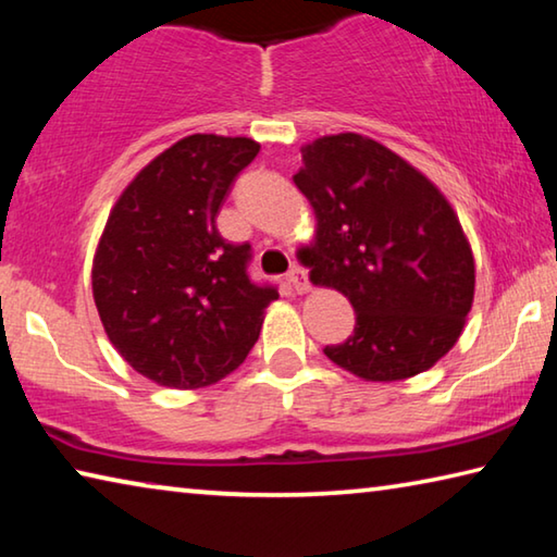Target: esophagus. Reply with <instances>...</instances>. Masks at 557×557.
<instances>
[{"mask_svg": "<svg viewBox=\"0 0 557 557\" xmlns=\"http://www.w3.org/2000/svg\"><path fill=\"white\" fill-rule=\"evenodd\" d=\"M287 280H289V285L299 292V295H305V292H309V287H312V285H309L307 270L301 268V265H295V268H292V270H289V275H287Z\"/></svg>", "mask_w": 557, "mask_h": 557, "instance_id": "34e87169", "label": "esophagus"}]
</instances>
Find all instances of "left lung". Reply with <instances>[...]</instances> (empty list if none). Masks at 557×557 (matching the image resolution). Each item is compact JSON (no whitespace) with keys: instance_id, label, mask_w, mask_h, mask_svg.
Returning <instances> with one entry per match:
<instances>
[{"instance_id":"8db88e82","label":"left lung","mask_w":557,"mask_h":557,"mask_svg":"<svg viewBox=\"0 0 557 557\" xmlns=\"http://www.w3.org/2000/svg\"><path fill=\"white\" fill-rule=\"evenodd\" d=\"M292 178L317 219L301 265L312 285L342 292L356 312L354 334L324 354L373 383L432 369L457 344L474 301V256L445 194L356 132L301 147Z\"/></svg>"}]
</instances>
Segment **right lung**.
<instances>
[{
    "mask_svg": "<svg viewBox=\"0 0 557 557\" xmlns=\"http://www.w3.org/2000/svg\"><path fill=\"white\" fill-rule=\"evenodd\" d=\"M260 145L188 135L120 194L92 258V299L110 344L166 388L194 391L238 369L277 289L248 277L250 245L215 228Z\"/></svg>",
    "mask_w": 557,
    "mask_h": 557,
    "instance_id": "obj_1",
    "label": "right lung"
}]
</instances>
